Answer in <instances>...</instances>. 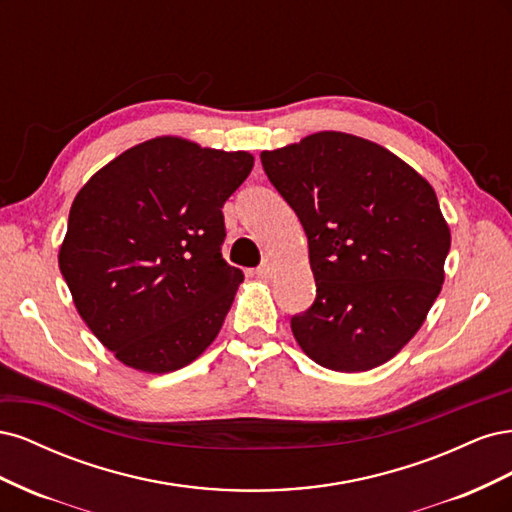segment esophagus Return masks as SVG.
<instances>
[{
	"instance_id": "34e87169",
	"label": "esophagus",
	"mask_w": 512,
	"mask_h": 512,
	"mask_svg": "<svg viewBox=\"0 0 512 512\" xmlns=\"http://www.w3.org/2000/svg\"><path fill=\"white\" fill-rule=\"evenodd\" d=\"M254 273H256V277H260V280H269V277L273 275V265L271 262H262V265Z\"/></svg>"
}]
</instances>
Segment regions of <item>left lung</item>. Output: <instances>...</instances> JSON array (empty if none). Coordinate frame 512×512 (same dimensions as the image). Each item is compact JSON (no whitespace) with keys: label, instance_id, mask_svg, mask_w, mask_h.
Returning a JSON list of instances; mask_svg holds the SVG:
<instances>
[{"label":"left lung","instance_id":"obj_1","mask_svg":"<svg viewBox=\"0 0 512 512\" xmlns=\"http://www.w3.org/2000/svg\"><path fill=\"white\" fill-rule=\"evenodd\" d=\"M260 162L297 213L316 280L312 307L290 318L303 352L333 371L374 369L421 329L451 250L438 196L395 153L318 132Z\"/></svg>","mask_w":512,"mask_h":512}]
</instances>
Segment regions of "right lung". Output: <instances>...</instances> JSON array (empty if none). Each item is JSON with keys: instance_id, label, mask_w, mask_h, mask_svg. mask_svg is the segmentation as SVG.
Segmentation results:
<instances>
[{"instance_id": "obj_1", "label": "right lung", "mask_w": 512, "mask_h": 512, "mask_svg": "<svg viewBox=\"0 0 512 512\" xmlns=\"http://www.w3.org/2000/svg\"><path fill=\"white\" fill-rule=\"evenodd\" d=\"M252 166L247 151L162 136L123 151L76 194L59 269L123 365L166 374L218 337L243 282L222 258V207Z\"/></svg>"}]
</instances>
